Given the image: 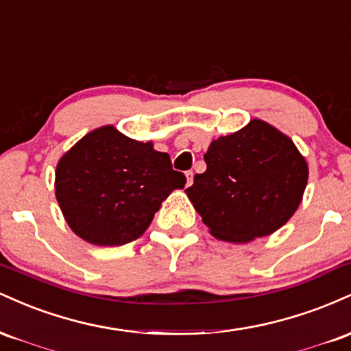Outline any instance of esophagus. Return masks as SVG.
I'll use <instances>...</instances> for the list:
<instances>
[{
  "label": "esophagus",
  "mask_w": 351,
  "mask_h": 351,
  "mask_svg": "<svg viewBox=\"0 0 351 351\" xmlns=\"http://www.w3.org/2000/svg\"><path fill=\"white\" fill-rule=\"evenodd\" d=\"M186 186H191L193 183V171H186Z\"/></svg>",
  "instance_id": "obj_1"
}]
</instances>
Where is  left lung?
<instances>
[{
	"mask_svg": "<svg viewBox=\"0 0 351 351\" xmlns=\"http://www.w3.org/2000/svg\"><path fill=\"white\" fill-rule=\"evenodd\" d=\"M206 171L186 189L209 232L249 243L276 232L299 208L308 167L297 147L267 122L254 119L234 134L213 140Z\"/></svg>",
	"mask_w": 351,
	"mask_h": 351,
	"instance_id": "8db88e82",
	"label": "left lung"
}]
</instances>
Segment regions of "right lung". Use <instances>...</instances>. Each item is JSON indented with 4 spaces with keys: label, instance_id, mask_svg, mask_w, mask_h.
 <instances>
[{
    "label": "right lung",
    "instance_id": "right-lung-1",
    "mask_svg": "<svg viewBox=\"0 0 351 351\" xmlns=\"http://www.w3.org/2000/svg\"><path fill=\"white\" fill-rule=\"evenodd\" d=\"M184 183L168 153L106 125L64 153L54 186L75 234L95 245H122L138 239L163 201Z\"/></svg>",
    "mask_w": 351,
    "mask_h": 351
}]
</instances>
